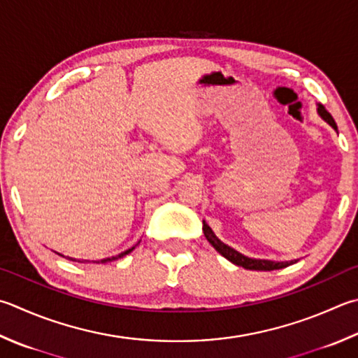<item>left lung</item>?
<instances>
[{"mask_svg":"<svg viewBox=\"0 0 358 358\" xmlns=\"http://www.w3.org/2000/svg\"><path fill=\"white\" fill-rule=\"evenodd\" d=\"M318 115L326 121L329 126H332L334 129L338 132V127H336L335 120L332 118V115L326 110V107L322 104H318ZM202 231H204V235L207 241L217 249V251L222 255V257L227 259L229 262H232L234 265L237 266H243L245 269H252V271H273V269H280V268H287L289 265L296 263V260H289V262H274V260H266V259H251L248 255H243L241 252L235 251L234 248H231L226 243H222L217 235L213 234V231L210 229V226L207 224L206 221H202Z\"/></svg>","mask_w":358,"mask_h":358,"instance_id":"1","label":"left lung"}]
</instances>
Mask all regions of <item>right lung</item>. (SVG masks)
Segmentation results:
<instances>
[{"mask_svg": "<svg viewBox=\"0 0 358 358\" xmlns=\"http://www.w3.org/2000/svg\"><path fill=\"white\" fill-rule=\"evenodd\" d=\"M140 243V241H138ZM137 243V245H138ZM136 245V246H137ZM136 246H132V248H129V249H126V251H123V252H120L118 255H112V257H107V259H103V260H96L95 263H107V262H113V260H118V259H121V257H124V255H127L129 252H132L134 249H136ZM59 255H62V254H59ZM62 257H65V255H62ZM69 260H73V262H80V263H84V262H89V260H78V259H73V257H66Z\"/></svg>", "mask_w": 358, "mask_h": 358, "instance_id": "obj_1", "label": "right lung"}]
</instances>
